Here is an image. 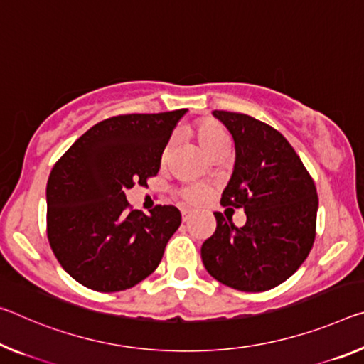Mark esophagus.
Masks as SVG:
<instances>
[{"mask_svg":"<svg viewBox=\"0 0 364 364\" xmlns=\"http://www.w3.org/2000/svg\"><path fill=\"white\" fill-rule=\"evenodd\" d=\"M181 215H183V222H188L189 218H191L193 212H191V210H188V209H184V210H181Z\"/></svg>","mask_w":364,"mask_h":364,"instance_id":"34e87169","label":"esophagus"}]
</instances>
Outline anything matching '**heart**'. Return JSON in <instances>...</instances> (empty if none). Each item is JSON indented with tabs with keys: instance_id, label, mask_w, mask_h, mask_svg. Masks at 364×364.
Wrapping results in <instances>:
<instances>
[{
	"instance_id": "1",
	"label": "heart",
	"mask_w": 364,
	"mask_h": 364,
	"mask_svg": "<svg viewBox=\"0 0 364 364\" xmlns=\"http://www.w3.org/2000/svg\"><path fill=\"white\" fill-rule=\"evenodd\" d=\"M191 134L194 136V139L198 141L199 147L203 149L204 154L210 155L215 149L222 147V146H228V132L225 129V126L222 123H218L215 119L210 118H203L198 119L196 123L191 126ZM171 152V142H168L161 152V164H165L170 157ZM210 191L200 184H194V186H186L180 191V198L183 203H186L189 205H199L204 204L207 199H209Z\"/></svg>"
}]
</instances>
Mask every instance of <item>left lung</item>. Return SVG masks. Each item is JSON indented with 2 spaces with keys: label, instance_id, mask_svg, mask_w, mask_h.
<instances>
[{
  "label": "left lung",
  "instance_id": "8db88e82",
  "mask_svg": "<svg viewBox=\"0 0 364 364\" xmlns=\"http://www.w3.org/2000/svg\"><path fill=\"white\" fill-rule=\"evenodd\" d=\"M232 132L235 170L220 204L245 209V227L215 212L217 228L200 247L204 267L240 291L270 290L296 272L316 238L317 191L306 166L279 131L245 113L215 109Z\"/></svg>",
  "mask_w": 364,
  "mask_h": 364
}]
</instances>
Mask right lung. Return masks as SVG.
<instances>
[{
    "instance_id": "1",
    "label": "right lung",
    "mask_w": 364,
    "mask_h": 364,
    "mask_svg": "<svg viewBox=\"0 0 364 364\" xmlns=\"http://www.w3.org/2000/svg\"><path fill=\"white\" fill-rule=\"evenodd\" d=\"M186 108L118 114L84 132L51 168L47 236L61 267L90 290L112 293L151 275L181 223L175 205L132 210L126 189L157 176L161 152Z\"/></svg>"
}]
</instances>
